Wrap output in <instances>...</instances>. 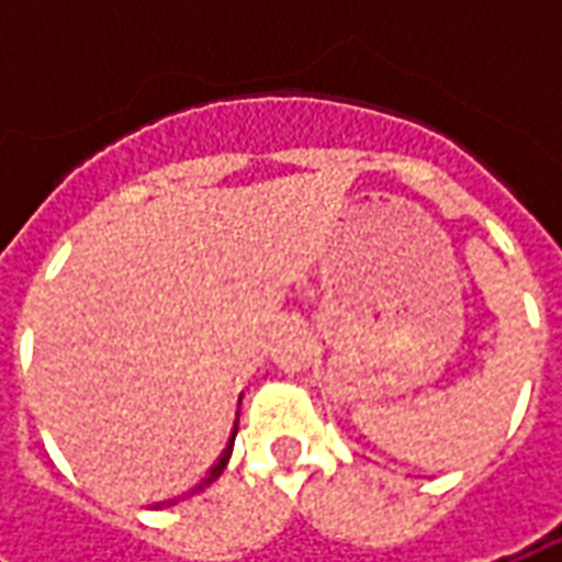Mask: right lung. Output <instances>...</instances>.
Listing matches in <instances>:
<instances>
[{
	"label": "right lung",
	"mask_w": 562,
	"mask_h": 562,
	"mask_svg": "<svg viewBox=\"0 0 562 562\" xmlns=\"http://www.w3.org/2000/svg\"><path fill=\"white\" fill-rule=\"evenodd\" d=\"M234 436H237V424H234V434H232V439H228V446H225V451H222V458L216 460V463H213V470L207 472V479H204V482L198 484L195 491H201V487H207V484H213V482H216V479H220V475H222V470H225V463H228V458H232ZM195 491H192V494H195Z\"/></svg>",
	"instance_id": "1"
}]
</instances>
